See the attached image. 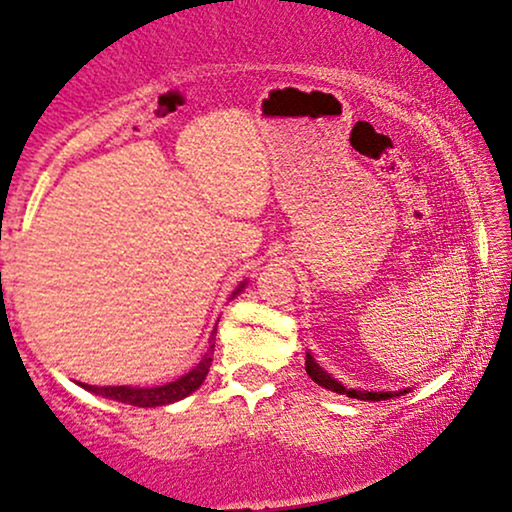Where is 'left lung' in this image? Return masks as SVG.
<instances>
[{
    "label": "left lung",
    "mask_w": 512,
    "mask_h": 512,
    "mask_svg": "<svg viewBox=\"0 0 512 512\" xmlns=\"http://www.w3.org/2000/svg\"><path fill=\"white\" fill-rule=\"evenodd\" d=\"M305 370H308V375L313 378V383L325 387V390L339 392V395H346L351 399H363V402H380V399H392V397H399V395H407V390H399V392L351 390V387H344L342 383H339V380H334L325 368H320V363H317L310 354H305Z\"/></svg>",
    "instance_id": "8db88e82"
}]
</instances>
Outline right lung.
<instances>
[{
	"mask_svg": "<svg viewBox=\"0 0 512 512\" xmlns=\"http://www.w3.org/2000/svg\"><path fill=\"white\" fill-rule=\"evenodd\" d=\"M243 286L245 284H240L236 293L243 291ZM236 293H233V296H236ZM214 337H216V327H214V332H211L209 349H207V354H204L202 361H199L197 366L190 370V373H185L182 378L173 380V383L158 385V387H129V385L98 387V385L81 383V387L88 392H93V395L115 399V402H122V404H132V407H163V404H173V402H178V399H185L187 395H192V392H195L197 387L204 383V378H207L209 366H211V354H214V344H211L214 342Z\"/></svg>",
	"mask_w": 512,
	"mask_h": 512,
	"instance_id": "1",
	"label": "right lung"
}]
</instances>
